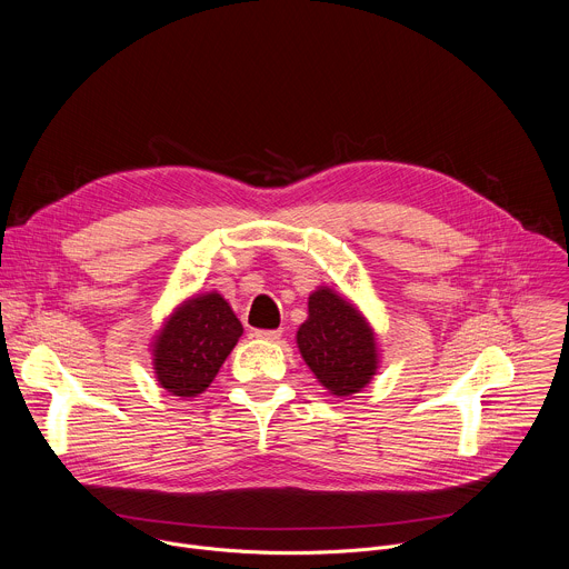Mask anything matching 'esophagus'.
Instances as JSON below:
<instances>
[{"mask_svg": "<svg viewBox=\"0 0 569 569\" xmlns=\"http://www.w3.org/2000/svg\"><path fill=\"white\" fill-rule=\"evenodd\" d=\"M254 336L259 338V340H268V342H277L279 338H281V331L277 329V331H254Z\"/></svg>", "mask_w": 569, "mask_h": 569, "instance_id": "obj_1", "label": "esophagus"}]
</instances>
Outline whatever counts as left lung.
<instances>
[{
  "label": "left lung",
  "instance_id": "1",
  "mask_svg": "<svg viewBox=\"0 0 569 569\" xmlns=\"http://www.w3.org/2000/svg\"><path fill=\"white\" fill-rule=\"evenodd\" d=\"M297 347L315 378L340 398L367 387L378 369V345L369 321L327 286L308 297V319L297 331Z\"/></svg>",
  "mask_w": 569,
  "mask_h": 569
}]
</instances>
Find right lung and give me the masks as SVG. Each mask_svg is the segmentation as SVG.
Here are the masks:
<instances>
[{
    "label": "right lung",
    "instance_id": "1",
    "mask_svg": "<svg viewBox=\"0 0 569 569\" xmlns=\"http://www.w3.org/2000/svg\"><path fill=\"white\" fill-rule=\"evenodd\" d=\"M242 336V323L218 295L182 301L152 342L157 382L180 398L202 393Z\"/></svg>",
    "mask_w": 569,
    "mask_h": 569
}]
</instances>
